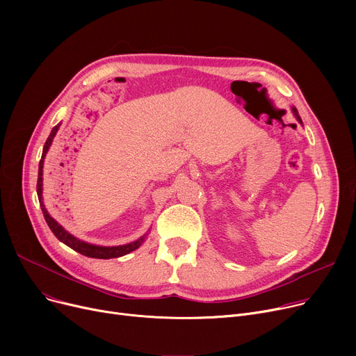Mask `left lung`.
I'll use <instances>...</instances> for the list:
<instances>
[{
  "label": "left lung",
  "mask_w": 356,
  "mask_h": 356,
  "mask_svg": "<svg viewBox=\"0 0 356 356\" xmlns=\"http://www.w3.org/2000/svg\"><path fill=\"white\" fill-rule=\"evenodd\" d=\"M291 111H293V114H294L296 120H297L298 122H300V124H303V122H302V118H300V115H298V112H297V109H296L294 106H291Z\"/></svg>",
  "instance_id": "obj_1"
}]
</instances>
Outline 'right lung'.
<instances>
[{"mask_svg": "<svg viewBox=\"0 0 356 356\" xmlns=\"http://www.w3.org/2000/svg\"><path fill=\"white\" fill-rule=\"evenodd\" d=\"M60 124H58L56 127H53L51 133L49 136V138L46 140L44 143V147H43V154H42V160L39 163V177H37V196H39V202H40V208L43 211V215H44V219L47 222L49 228L51 229V232L54 234V236L58 238L60 242H63L65 245L70 247L72 250H74L76 252L85 255V257H90V258H101V259H109V258H118V257H122V255H127L129 252L136 251L137 248H140V245L143 244V242L145 241L147 234H144L143 236H140L137 241H133L129 242V244H125V245H117V247H102V245H95V244H89V242H85L76 236H73L72 234H69L60 223L53 219L50 216V213L47 212L46 207H44V202H43V164H44V157L49 152V148L53 143V138L56 136V133H58Z\"/></svg>", "mask_w": 356, "mask_h": 356, "instance_id": "1", "label": "right lung"}]
</instances>
